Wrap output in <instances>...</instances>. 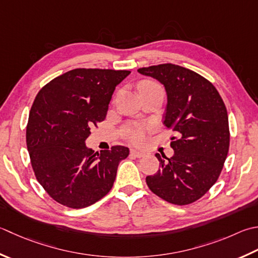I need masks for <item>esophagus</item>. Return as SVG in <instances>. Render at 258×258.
<instances>
[{
  "mask_svg": "<svg viewBox=\"0 0 258 258\" xmlns=\"http://www.w3.org/2000/svg\"><path fill=\"white\" fill-rule=\"evenodd\" d=\"M131 155L135 156V158H141V156H143V155H144V152H142V151H139V150L132 149V150H131Z\"/></svg>",
  "mask_w": 258,
  "mask_h": 258,
  "instance_id": "34e87169",
  "label": "esophagus"
}]
</instances>
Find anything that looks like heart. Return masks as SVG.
<instances>
[{
	"instance_id": "obj_1",
	"label": "heart",
	"mask_w": 258,
	"mask_h": 258,
	"mask_svg": "<svg viewBox=\"0 0 258 258\" xmlns=\"http://www.w3.org/2000/svg\"><path fill=\"white\" fill-rule=\"evenodd\" d=\"M155 86L158 85H155L153 83H146L142 86V88L155 87ZM144 134H145V128L141 125H132L127 131H126V136H127V139L135 143L141 142V141L144 139Z\"/></svg>"
}]
</instances>
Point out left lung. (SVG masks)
Instances as JSON below:
<instances>
[{
  "label": "left lung",
  "mask_w": 258,
  "mask_h": 258,
  "mask_svg": "<svg viewBox=\"0 0 258 258\" xmlns=\"http://www.w3.org/2000/svg\"><path fill=\"white\" fill-rule=\"evenodd\" d=\"M138 72L164 86L163 124L176 135L171 138L174 154L170 159L155 154L160 169L146 176V183L168 203H195L215 184L228 153L226 106L213 84L181 66L163 63Z\"/></svg>",
  "instance_id": "obj_1"
}]
</instances>
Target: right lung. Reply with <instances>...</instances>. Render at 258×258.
Segmentation results:
<instances>
[{
    "label": "right lung",
    "instance_id": "1",
    "mask_svg": "<svg viewBox=\"0 0 258 258\" xmlns=\"http://www.w3.org/2000/svg\"><path fill=\"white\" fill-rule=\"evenodd\" d=\"M128 70L67 72L40 90L29 114L27 146L39 183L53 200L80 209L109 192L128 148L95 152L90 128L104 120L115 87Z\"/></svg>",
    "mask_w": 258,
    "mask_h": 258
}]
</instances>
